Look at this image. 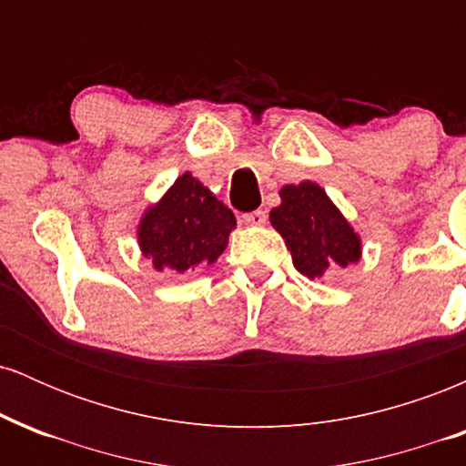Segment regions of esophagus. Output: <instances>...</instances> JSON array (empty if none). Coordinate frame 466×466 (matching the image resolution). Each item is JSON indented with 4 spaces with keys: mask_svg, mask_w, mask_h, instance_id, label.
<instances>
[{
    "mask_svg": "<svg viewBox=\"0 0 466 466\" xmlns=\"http://www.w3.org/2000/svg\"><path fill=\"white\" fill-rule=\"evenodd\" d=\"M265 221H267V215L263 210H254V212H248V215H243L245 226L258 228V226H265Z\"/></svg>",
    "mask_w": 466,
    "mask_h": 466,
    "instance_id": "esophagus-1",
    "label": "esophagus"
}]
</instances>
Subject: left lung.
<instances>
[{"instance_id": "left-lung-1", "label": "left lung", "mask_w": 466, "mask_h": 466, "mask_svg": "<svg viewBox=\"0 0 466 466\" xmlns=\"http://www.w3.org/2000/svg\"><path fill=\"white\" fill-rule=\"evenodd\" d=\"M280 206L269 212L271 226L285 238L296 269L322 278L330 267H349L361 258V238L324 188L313 181L282 186Z\"/></svg>"}]
</instances>
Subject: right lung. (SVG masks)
<instances>
[{
    "mask_svg": "<svg viewBox=\"0 0 466 466\" xmlns=\"http://www.w3.org/2000/svg\"><path fill=\"white\" fill-rule=\"evenodd\" d=\"M237 228L232 210L223 206L199 179L184 173L137 226L142 254L157 271L186 274L199 265H212L228 248Z\"/></svg>",
    "mask_w": 466,
    "mask_h": 466,
    "instance_id": "1",
    "label": "right lung"
}]
</instances>
